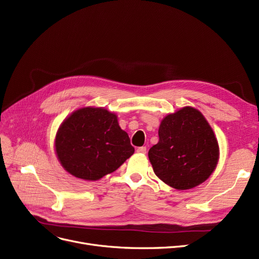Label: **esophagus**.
<instances>
[{"mask_svg": "<svg viewBox=\"0 0 259 259\" xmlns=\"http://www.w3.org/2000/svg\"><path fill=\"white\" fill-rule=\"evenodd\" d=\"M137 151H138L139 153H143V154H145V153H146V151H147V149H146L145 146H142V147H139V148L137 149Z\"/></svg>", "mask_w": 259, "mask_h": 259, "instance_id": "1", "label": "esophagus"}]
</instances>
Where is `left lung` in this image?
Masks as SVG:
<instances>
[{
	"label": "left lung",
	"instance_id": "1",
	"mask_svg": "<svg viewBox=\"0 0 259 259\" xmlns=\"http://www.w3.org/2000/svg\"><path fill=\"white\" fill-rule=\"evenodd\" d=\"M148 156L154 174L164 183L184 190L203 183L215 170L219 147L201 112L185 107L162 120L159 142Z\"/></svg>",
	"mask_w": 259,
	"mask_h": 259
}]
</instances>
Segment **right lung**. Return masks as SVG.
Here are the masks:
<instances>
[{
    "instance_id": "right-lung-1",
    "label": "right lung",
    "mask_w": 259,
    "mask_h": 259,
    "mask_svg": "<svg viewBox=\"0 0 259 259\" xmlns=\"http://www.w3.org/2000/svg\"><path fill=\"white\" fill-rule=\"evenodd\" d=\"M55 147L64 169L88 181L115 171L134 152L117 116L90 107L75 111L62 122Z\"/></svg>"
}]
</instances>
